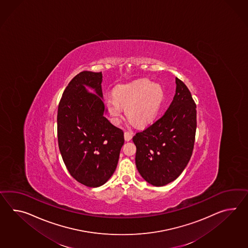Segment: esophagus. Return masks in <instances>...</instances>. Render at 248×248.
<instances>
[{
    "instance_id": "esophagus-1",
    "label": "esophagus",
    "mask_w": 248,
    "mask_h": 248,
    "mask_svg": "<svg viewBox=\"0 0 248 248\" xmlns=\"http://www.w3.org/2000/svg\"><path fill=\"white\" fill-rule=\"evenodd\" d=\"M132 138H133V133H130V132H125V133H124V140H125L126 141L131 140Z\"/></svg>"
}]
</instances>
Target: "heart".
Here are the masks:
<instances>
[{
  "mask_svg": "<svg viewBox=\"0 0 248 248\" xmlns=\"http://www.w3.org/2000/svg\"><path fill=\"white\" fill-rule=\"evenodd\" d=\"M163 99L160 85L142 79L122 85L115 90V97H108L106 105L113 122L119 124L123 119V108L127 117L139 126L154 120Z\"/></svg>",
  "mask_w": 248,
  "mask_h": 248,
  "instance_id": "1",
  "label": "heart"
}]
</instances>
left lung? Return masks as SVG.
Returning a JSON list of instances; mask_svg holds the SVG:
<instances>
[{
    "mask_svg": "<svg viewBox=\"0 0 248 248\" xmlns=\"http://www.w3.org/2000/svg\"><path fill=\"white\" fill-rule=\"evenodd\" d=\"M175 97L159 119L137 133L135 163L142 178L155 186L175 180L193 154L196 105L186 85L175 78Z\"/></svg>",
    "mask_w": 248,
    "mask_h": 248,
    "instance_id": "obj_1",
    "label": "left lung"
}]
</instances>
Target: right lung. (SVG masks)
Segmentation results:
<instances>
[{
    "label": "right lung",
    "instance_id": "1",
    "mask_svg": "<svg viewBox=\"0 0 248 248\" xmlns=\"http://www.w3.org/2000/svg\"><path fill=\"white\" fill-rule=\"evenodd\" d=\"M102 77L88 71L77 74L63 91L57 113L62 160L73 178L89 187L102 186L114 174L124 142L123 130L105 116Z\"/></svg>",
    "mask_w": 248,
    "mask_h": 248
}]
</instances>
